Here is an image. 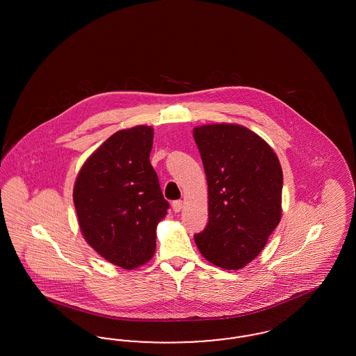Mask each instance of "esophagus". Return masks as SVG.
Wrapping results in <instances>:
<instances>
[{"label": "esophagus", "mask_w": 356, "mask_h": 356, "mask_svg": "<svg viewBox=\"0 0 356 356\" xmlns=\"http://www.w3.org/2000/svg\"><path fill=\"white\" fill-rule=\"evenodd\" d=\"M183 207H184L183 200H176V202L172 203V209H173L175 212H180V211L183 209Z\"/></svg>", "instance_id": "1"}]
</instances>
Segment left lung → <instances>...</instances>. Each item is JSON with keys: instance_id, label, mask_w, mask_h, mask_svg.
I'll use <instances>...</instances> for the list:
<instances>
[{"instance_id": "left-lung-1", "label": "left lung", "mask_w": 356, "mask_h": 356, "mask_svg": "<svg viewBox=\"0 0 356 356\" xmlns=\"http://www.w3.org/2000/svg\"><path fill=\"white\" fill-rule=\"evenodd\" d=\"M208 183V224L195 235L204 257L240 270L263 251L282 219L283 170L276 153L237 124L193 129Z\"/></svg>"}]
</instances>
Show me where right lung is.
Instances as JSON below:
<instances>
[{
	"label": "right lung",
	"instance_id": "1",
	"mask_svg": "<svg viewBox=\"0 0 356 356\" xmlns=\"http://www.w3.org/2000/svg\"><path fill=\"white\" fill-rule=\"evenodd\" d=\"M152 144L147 125L116 132L88 157L73 188L86 243L124 270L152 259L156 227L170 208L149 161Z\"/></svg>",
	"mask_w": 356,
	"mask_h": 356
}]
</instances>
